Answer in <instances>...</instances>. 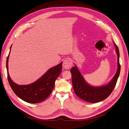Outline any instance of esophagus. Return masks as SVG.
I'll use <instances>...</instances> for the list:
<instances>
[{
  "label": "esophagus",
  "mask_w": 129,
  "mask_h": 129,
  "mask_svg": "<svg viewBox=\"0 0 129 129\" xmlns=\"http://www.w3.org/2000/svg\"><path fill=\"white\" fill-rule=\"evenodd\" d=\"M72 67V62L70 59H66L64 60L62 63V67L64 69H70Z\"/></svg>",
  "instance_id": "esophagus-1"
}]
</instances>
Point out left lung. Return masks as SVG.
<instances>
[{
	"instance_id": "left-lung-1",
	"label": "left lung",
	"mask_w": 129,
	"mask_h": 129,
	"mask_svg": "<svg viewBox=\"0 0 129 129\" xmlns=\"http://www.w3.org/2000/svg\"><path fill=\"white\" fill-rule=\"evenodd\" d=\"M117 55V70L116 74L108 84L100 87L90 86L85 81L78 68L73 67L70 70L72 76V84L74 90L78 96L82 100L89 103H98L105 100L111 94L115 87L120 72L119 62V50L117 46L114 43Z\"/></svg>"
}]
</instances>
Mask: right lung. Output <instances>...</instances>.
<instances>
[{"label":"right lung","mask_w":129,"mask_h":129,"mask_svg":"<svg viewBox=\"0 0 129 129\" xmlns=\"http://www.w3.org/2000/svg\"><path fill=\"white\" fill-rule=\"evenodd\" d=\"M9 54L7 57L6 63L8 80L14 92L21 100L29 103H39L45 100L53 91L56 79L61 72L62 62L49 69L34 83L26 85H19L12 80L8 73Z\"/></svg>","instance_id":"obj_1"}]
</instances>
